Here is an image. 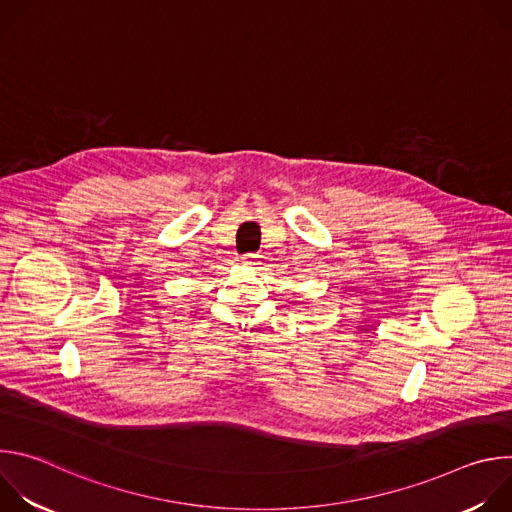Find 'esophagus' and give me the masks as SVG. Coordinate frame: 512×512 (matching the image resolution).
<instances>
[{
    "label": "esophagus",
    "instance_id": "esophagus-1",
    "mask_svg": "<svg viewBox=\"0 0 512 512\" xmlns=\"http://www.w3.org/2000/svg\"><path fill=\"white\" fill-rule=\"evenodd\" d=\"M241 259H243L245 265H255V263L259 261V255H257V253H247V255H243Z\"/></svg>",
    "mask_w": 512,
    "mask_h": 512
}]
</instances>
